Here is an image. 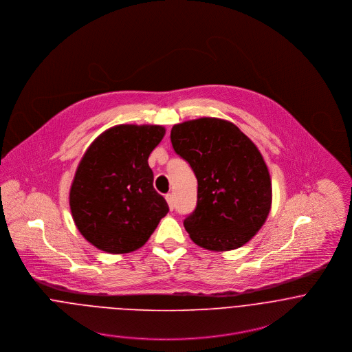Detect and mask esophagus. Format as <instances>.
Here are the masks:
<instances>
[{
	"mask_svg": "<svg viewBox=\"0 0 352 352\" xmlns=\"http://www.w3.org/2000/svg\"><path fill=\"white\" fill-rule=\"evenodd\" d=\"M165 199L168 201V206H169V208H170V211L175 208V198H173V195L172 194H168L166 197H165Z\"/></svg>",
	"mask_w": 352,
	"mask_h": 352,
	"instance_id": "34e87169",
	"label": "esophagus"
}]
</instances>
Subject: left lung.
Instances as JSON below:
<instances>
[{
  "label": "left lung",
  "instance_id": "1",
  "mask_svg": "<svg viewBox=\"0 0 352 352\" xmlns=\"http://www.w3.org/2000/svg\"><path fill=\"white\" fill-rule=\"evenodd\" d=\"M170 141L198 180L197 208L184 219L191 240L215 252L247 244L272 203L270 172L256 145L236 124L218 118L175 124Z\"/></svg>",
  "mask_w": 352,
  "mask_h": 352
}]
</instances>
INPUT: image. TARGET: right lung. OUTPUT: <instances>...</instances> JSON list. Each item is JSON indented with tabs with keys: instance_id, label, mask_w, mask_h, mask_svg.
<instances>
[{
	"instance_id": "add662e5",
	"label": "right lung",
	"mask_w": 352,
	"mask_h": 352,
	"mask_svg": "<svg viewBox=\"0 0 352 352\" xmlns=\"http://www.w3.org/2000/svg\"><path fill=\"white\" fill-rule=\"evenodd\" d=\"M164 135L157 124H119L101 133L82 155L69 203L77 229L98 250L137 251L169 211L148 164Z\"/></svg>"
}]
</instances>
